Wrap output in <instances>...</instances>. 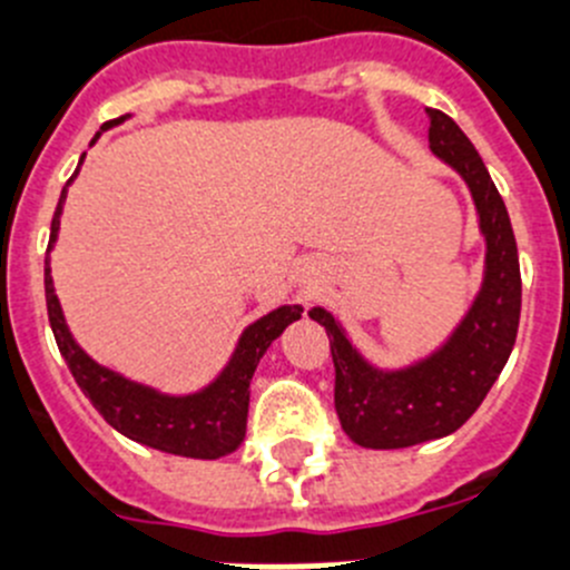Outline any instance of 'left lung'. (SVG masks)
I'll use <instances>...</instances> for the list:
<instances>
[{
  "label": "left lung",
  "instance_id": "left-lung-1",
  "mask_svg": "<svg viewBox=\"0 0 570 570\" xmlns=\"http://www.w3.org/2000/svg\"><path fill=\"white\" fill-rule=\"evenodd\" d=\"M430 112V149L472 189L487 234V279L452 338L424 362L395 373L370 367L325 307H313L331 338L336 415L350 441L367 449H404L461 430L509 362L520 325V259L498 186L472 140L441 109Z\"/></svg>",
  "mask_w": 570,
  "mask_h": 570
}]
</instances>
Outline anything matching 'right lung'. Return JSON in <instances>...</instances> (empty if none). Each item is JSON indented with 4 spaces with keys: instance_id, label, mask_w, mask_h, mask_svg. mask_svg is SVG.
<instances>
[{
    "instance_id": "add662e5",
    "label": "right lung",
    "mask_w": 570,
    "mask_h": 570,
    "mask_svg": "<svg viewBox=\"0 0 570 570\" xmlns=\"http://www.w3.org/2000/svg\"><path fill=\"white\" fill-rule=\"evenodd\" d=\"M118 121H124V118L107 121L101 129L112 127V124ZM96 138H92V144H96ZM81 164H78V169H81ZM72 177L67 180V186L72 183ZM67 186L65 191H61L59 206H56L53 226H50V243H47L45 257V296L47 316H50L56 344H59L61 356H65L76 384L83 390V395L92 401V406L101 412L104 421H107L109 426H115L121 435L132 438V441L144 443V446L160 449V452H169V455L203 458V461H214V458H223L228 455V452H234L245 438L250 375H254V370H257L259 358H263L265 350L271 347V342H274L291 322L299 320L302 307H276L268 316L254 322V325L243 333V338H239L232 362L223 370L220 379L214 381L212 387L203 390V393L183 395V399L160 395L155 393V390L132 384V381L112 373V370H104L101 364L92 362V358L72 342L70 331H67L65 325V316H61L59 296H56L53 288V276H50V248H53L56 234H59V217L61 208H65Z\"/></svg>"
}]
</instances>
